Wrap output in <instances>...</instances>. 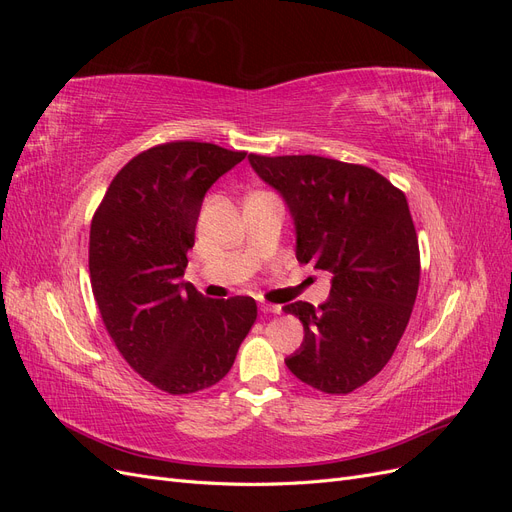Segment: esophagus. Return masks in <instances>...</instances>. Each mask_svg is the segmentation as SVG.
I'll list each match as a JSON object with an SVG mask.
<instances>
[{"label":"esophagus","mask_w":512,"mask_h":512,"mask_svg":"<svg viewBox=\"0 0 512 512\" xmlns=\"http://www.w3.org/2000/svg\"><path fill=\"white\" fill-rule=\"evenodd\" d=\"M258 309L262 314H280V305H271V303H265V301H260V305H258Z\"/></svg>","instance_id":"obj_1"}]
</instances>
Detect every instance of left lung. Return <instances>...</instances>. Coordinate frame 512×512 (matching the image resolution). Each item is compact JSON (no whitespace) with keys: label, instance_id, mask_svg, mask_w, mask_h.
<instances>
[{"label":"left lung","instance_id":"8db88e82","mask_svg":"<svg viewBox=\"0 0 512 512\" xmlns=\"http://www.w3.org/2000/svg\"><path fill=\"white\" fill-rule=\"evenodd\" d=\"M247 160L286 203L297 260L333 275L318 309L305 301L284 305L305 333L286 365L322 393H352L389 363L416 301L421 258L408 200L359 164L256 153Z\"/></svg>","mask_w":512,"mask_h":512}]
</instances>
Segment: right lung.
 <instances>
[{
  "mask_svg": "<svg viewBox=\"0 0 512 512\" xmlns=\"http://www.w3.org/2000/svg\"><path fill=\"white\" fill-rule=\"evenodd\" d=\"M243 158L194 141L147 149L119 170L91 222L104 327L130 367L170 395L218 384L256 320L252 297L207 299L183 282L205 194Z\"/></svg>",
  "mask_w": 512,
  "mask_h": 512,
  "instance_id": "1",
  "label": "right lung"
}]
</instances>
